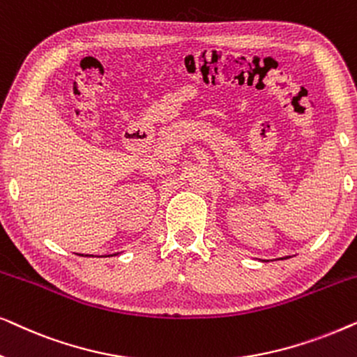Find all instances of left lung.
<instances>
[{
    "instance_id": "obj_1",
    "label": "left lung",
    "mask_w": 357,
    "mask_h": 357,
    "mask_svg": "<svg viewBox=\"0 0 357 357\" xmlns=\"http://www.w3.org/2000/svg\"><path fill=\"white\" fill-rule=\"evenodd\" d=\"M281 260H282V258H281Z\"/></svg>"
}]
</instances>
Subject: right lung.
Returning <instances> with one entry per match:
<instances>
[{
	"label": "right lung",
	"instance_id": "add662e5",
	"mask_svg": "<svg viewBox=\"0 0 357 357\" xmlns=\"http://www.w3.org/2000/svg\"><path fill=\"white\" fill-rule=\"evenodd\" d=\"M114 255H119V253H114ZM114 255H109V257H114ZM87 257H89V255H87Z\"/></svg>",
	"mask_w": 357,
	"mask_h": 357
}]
</instances>
